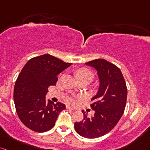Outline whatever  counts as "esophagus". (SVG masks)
Segmentation results:
<instances>
[{"instance_id": "esophagus-1", "label": "esophagus", "mask_w": 150, "mask_h": 150, "mask_svg": "<svg viewBox=\"0 0 150 150\" xmlns=\"http://www.w3.org/2000/svg\"><path fill=\"white\" fill-rule=\"evenodd\" d=\"M66 108H67V109H70V110H75V108H72V107L69 106V105H67V106H66Z\"/></svg>"}]
</instances>
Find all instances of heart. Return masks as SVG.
Masks as SVG:
<instances>
[{
	"instance_id": "1",
	"label": "heart",
	"mask_w": 150,
	"mask_h": 150,
	"mask_svg": "<svg viewBox=\"0 0 150 150\" xmlns=\"http://www.w3.org/2000/svg\"><path fill=\"white\" fill-rule=\"evenodd\" d=\"M76 75L77 78H78V80L85 78H90V80H92L93 78V73H92L90 70H89L87 68L78 69L76 71Z\"/></svg>"
}]
</instances>
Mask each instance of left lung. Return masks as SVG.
I'll return each instance as SVG.
<instances>
[{"instance_id":"1","label":"left lung","mask_w":150,"mask_h":150,"mask_svg":"<svg viewBox=\"0 0 150 150\" xmlns=\"http://www.w3.org/2000/svg\"><path fill=\"white\" fill-rule=\"evenodd\" d=\"M85 65L96 70L99 79L98 93L90 105L95 114L88 117L82 110L84 118L75 123V129L80 136L94 139L110 132L120 120L125 108L127 89L121 70L104 59H97Z\"/></svg>"}]
</instances>
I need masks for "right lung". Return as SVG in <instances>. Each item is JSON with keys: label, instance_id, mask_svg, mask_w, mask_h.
<instances>
[{"label": "right lung", "instance_id": "right-lung-1", "mask_svg": "<svg viewBox=\"0 0 150 150\" xmlns=\"http://www.w3.org/2000/svg\"><path fill=\"white\" fill-rule=\"evenodd\" d=\"M71 64L45 54L28 60L20 72L14 87L15 106L21 121L29 129L45 132L55 125L65 105L47 102L45 95L47 88L55 85L57 75Z\"/></svg>", "mask_w": 150, "mask_h": 150}]
</instances>
